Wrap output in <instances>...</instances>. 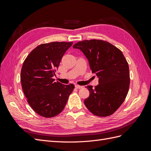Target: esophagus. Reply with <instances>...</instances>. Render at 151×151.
I'll list each match as a JSON object with an SVG mask.
<instances>
[{"label":"esophagus","mask_w":151,"mask_h":151,"mask_svg":"<svg viewBox=\"0 0 151 151\" xmlns=\"http://www.w3.org/2000/svg\"><path fill=\"white\" fill-rule=\"evenodd\" d=\"M75 86H76V88L77 89H81V88H83V86H79V85H76Z\"/></svg>","instance_id":"obj_1"}]
</instances>
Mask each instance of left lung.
Wrapping results in <instances>:
<instances>
[{"instance_id": "8db88e82", "label": "left lung", "mask_w": 151, "mask_h": 151, "mask_svg": "<svg viewBox=\"0 0 151 151\" xmlns=\"http://www.w3.org/2000/svg\"><path fill=\"white\" fill-rule=\"evenodd\" d=\"M88 59L91 71L99 78V84L86 88L89 96L84 104L93 115H112L125 101L130 86V72L124 55L112 44L101 40H84L73 45Z\"/></svg>"}]
</instances>
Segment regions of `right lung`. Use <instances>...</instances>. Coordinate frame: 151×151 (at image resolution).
I'll return each instance as SVG.
<instances>
[{
    "mask_svg": "<svg viewBox=\"0 0 151 151\" xmlns=\"http://www.w3.org/2000/svg\"><path fill=\"white\" fill-rule=\"evenodd\" d=\"M73 42H55L38 45L24 60L21 82L27 101L40 116L52 118L64 108L74 85L55 82L53 77Z\"/></svg>",
    "mask_w": 151,
    "mask_h": 151,
    "instance_id": "right-lung-1",
    "label": "right lung"
}]
</instances>
